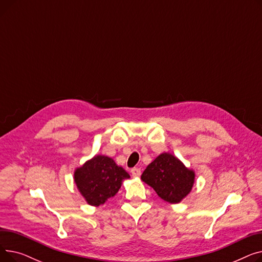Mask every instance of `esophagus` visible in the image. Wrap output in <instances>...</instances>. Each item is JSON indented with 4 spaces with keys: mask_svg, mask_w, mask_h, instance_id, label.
Returning a JSON list of instances; mask_svg holds the SVG:
<instances>
[{
    "mask_svg": "<svg viewBox=\"0 0 262 262\" xmlns=\"http://www.w3.org/2000/svg\"><path fill=\"white\" fill-rule=\"evenodd\" d=\"M130 173L134 177H139L141 175V170L139 168H134V169H132Z\"/></svg>",
    "mask_w": 262,
    "mask_h": 262,
    "instance_id": "esophagus-1",
    "label": "esophagus"
}]
</instances>
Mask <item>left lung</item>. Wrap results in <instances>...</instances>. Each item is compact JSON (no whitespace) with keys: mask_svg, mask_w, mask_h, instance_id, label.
<instances>
[{"mask_svg":"<svg viewBox=\"0 0 262 262\" xmlns=\"http://www.w3.org/2000/svg\"><path fill=\"white\" fill-rule=\"evenodd\" d=\"M141 181L152 187L163 201L178 204L193 188L195 172L173 154L164 152L148 164Z\"/></svg>","mask_w":262,"mask_h":262,"instance_id":"8db88e82","label":"left lung"}]
</instances>
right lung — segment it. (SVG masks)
<instances>
[{"label":"right lung","instance_id":"right-lung-1","mask_svg":"<svg viewBox=\"0 0 262 262\" xmlns=\"http://www.w3.org/2000/svg\"><path fill=\"white\" fill-rule=\"evenodd\" d=\"M130 176L113 158L95 155L74 170V183L87 204L98 207L115 196Z\"/></svg>","mask_w":262,"mask_h":262}]
</instances>
